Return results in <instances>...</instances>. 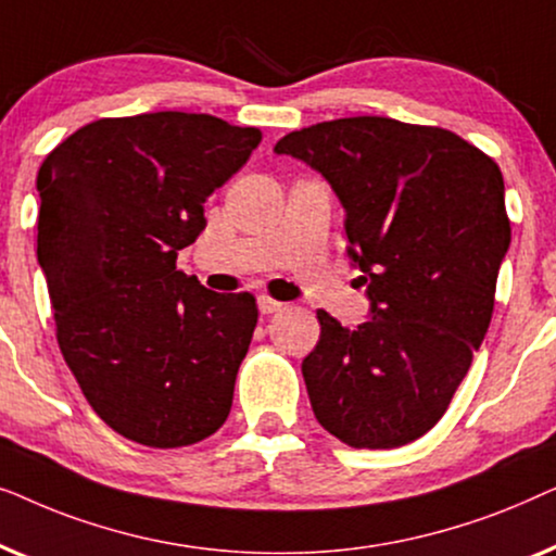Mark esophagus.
Here are the masks:
<instances>
[{
    "label": "esophagus",
    "mask_w": 556,
    "mask_h": 556,
    "mask_svg": "<svg viewBox=\"0 0 556 556\" xmlns=\"http://www.w3.org/2000/svg\"><path fill=\"white\" fill-rule=\"evenodd\" d=\"M257 308H261V314L270 316V314H278V311H283L286 303L270 299V295H261V299H257Z\"/></svg>",
    "instance_id": "1"
}]
</instances>
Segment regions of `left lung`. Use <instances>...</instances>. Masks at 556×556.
<instances>
[{
    "label": "left lung",
    "instance_id": "obj_1",
    "mask_svg": "<svg viewBox=\"0 0 556 556\" xmlns=\"http://www.w3.org/2000/svg\"><path fill=\"white\" fill-rule=\"evenodd\" d=\"M273 151L331 185L369 299L354 331L316 314L321 337L301 364L316 420L352 447L413 443L489 331L511 242L501 169L453 131L384 116L324 121Z\"/></svg>",
    "mask_w": 556,
    "mask_h": 556
}]
</instances>
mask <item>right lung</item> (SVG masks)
I'll list each match as a JSON object with an SVG mask.
<instances>
[{
  "mask_svg": "<svg viewBox=\"0 0 556 556\" xmlns=\"http://www.w3.org/2000/svg\"><path fill=\"white\" fill-rule=\"evenodd\" d=\"M261 139L207 113L101 118L37 172V263L60 352L118 435L181 447L230 415L255 299L207 291L177 270V253L200 238L207 197Z\"/></svg>",
  "mask_w": 556,
  "mask_h": 556,
  "instance_id": "add662e5",
  "label": "right lung"
}]
</instances>
